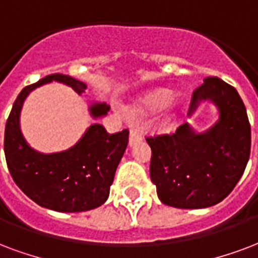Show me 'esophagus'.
<instances>
[{
  "mask_svg": "<svg viewBox=\"0 0 258 258\" xmlns=\"http://www.w3.org/2000/svg\"><path fill=\"white\" fill-rule=\"evenodd\" d=\"M143 140V135L139 129H131V135H129V145L133 147L137 143H140Z\"/></svg>",
  "mask_w": 258,
  "mask_h": 258,
  "instance_id": "34e87169",
  "label": "esophagus"
}]
</instances>
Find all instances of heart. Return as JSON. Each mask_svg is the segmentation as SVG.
Returning a JSON list of instances; mask_svg holds the SVG:
<instances>
[{
	"label": "heart",
	"mask_w": 258,
	"mask_h": 258,
	"mask_svg": "<svg viewBox=\"0 0 258 258\" xmlns=\"http://www.w3.org/2000/svg\"><path fill=\"white\" fill-rule=\"evenodd\" d=\"M179 103L178 95H171V92L164 88H158V90L150 91L144 96L135 103V111L137 114H145L155 111L163 106L166 110H174Z\"/></svg>",
	"instance_id": "b5f03b06"
}]
</instances>
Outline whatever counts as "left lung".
<instances>
[{
	"instance_id": "left-lung-1",
	"label": "left lung",
	"mask_w": 258,
	"mask_h": 258,
	"mask_svg": "<svg viewBox=\"0 0 258 258\" xmlns=\"http://www.w3.org/2000/svg\"><path fill=\"white\" fill-rule=\"evenodd\" d=\"M210 100L219 119L199 133L183 123L173 135L147 137L151 181L160 201L174 208L199 210L223 201L245 171L250 155V123L237 90L218 77H205L193 92L189 117Z\"/></svg>"
}]
</instances>
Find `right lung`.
I'll return each instance as SVG.
<instances>
[{
    "label": "right lung",
    "instance_id": "add662e5",
    "mask_svg": "<svg viewBox=\"0 0 258 258\" xmlns=\"http://www.w3.org/2000/svg\"><path fill=\"white\" fill-rule=\"evenodd\" d=\"M51 81L69 85L79 95L87 85L67 75H48L23 88L13 103L5 126L4 150L13 181L36 204L57 212H83L107 200L115 170L126 150L129 131L110 135L100 123H92L69 150L42 154L27 143L20 129L23 103L31 91ZM106 103L90 104L91 117L107 114Z\"/></svg>",
    "mask_w": 258,
    "mask_h": 258
}]
</instances>
